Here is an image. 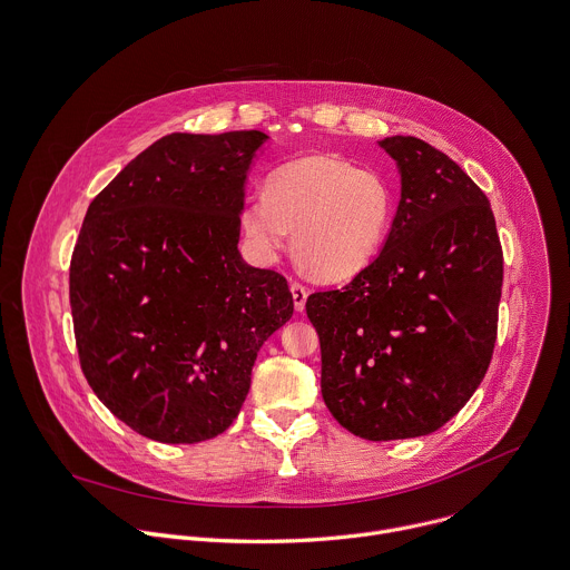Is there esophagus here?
Segmentation results:
<instances>
[{
	"mask_svg": "<svg viewBox=\"0 0 570 570\" xmlns=\"http://www.w3.org/2000/svg\"><path fill=\"white\" fill-rule=\"evenodd\" d=\"M291 293H293L295 311H304V306H306V297H308L306 286H304V284H299V282H293V284H291Z\"/></svg>",
	"mask_w": 570,
	"mask_h": 570,
	"instance_id": "34e87169",
	"label": "esophagus"
}]
</instances>
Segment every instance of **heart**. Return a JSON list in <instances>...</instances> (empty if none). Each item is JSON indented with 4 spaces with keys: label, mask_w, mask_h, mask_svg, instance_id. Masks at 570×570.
Listing matches in <instances>:
<instances>
[{
    "label": "heart",
    "mask_w": 570,
    "mask_h": 570,
    "mask_svg": "<svg viewBox=\"0 0 570 570\" xmlns=\"http://www.w3.org/2000/svg\"><path fill=\"white\" fill-rule=\"evenodd\" d=\"M396 194L376 169L317 153L286 161L266 180V194L250 196L238 220L253 250L273 259L293 232L295 253L327 282L352 279L383 250Z\"/></svg>",
    "instance_id": "b5f03b06"
}]
</instances>
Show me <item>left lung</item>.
Wrapping results in <instances>:
<instances>
[{"mask_svg":"<svg viewBox=\"0 0 570 570\" xmlns=\"http://www.w3.org/2000/svg\"><path fill=\"white\" fill-rule=\"evenodd\" d=\"M401 200L379 257L341 291L313 293L322 399L350 433L420 438L442 429L490 367L503 250L490 200L442 150L385 137Z\"/></svg>","mask_w":570,"mask_h":570,"instance_id":"left-lung-1","label":"left lung"}]
</instances>
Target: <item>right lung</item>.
Listing matches in <instances>:
<instances>
[{
  "instance_id": "right-lung-1",
  "label": "right lung",
  "mask_w": 570,
  "mask_h": 570,
  "mask_svg": "<svg viewBox=\"0 0 570 570\" xmlns=\"http://www.w3.org/2000/svg\"><path fill=\"white\" fill-rule=\"evenodd\" d=\"M266 139L171 132L88 207L69 266L80 370L148 440L223 433L246 401L257 352L293 315L286 279L238 253L243 185Z\"/></svg>"
}]
</instances>
